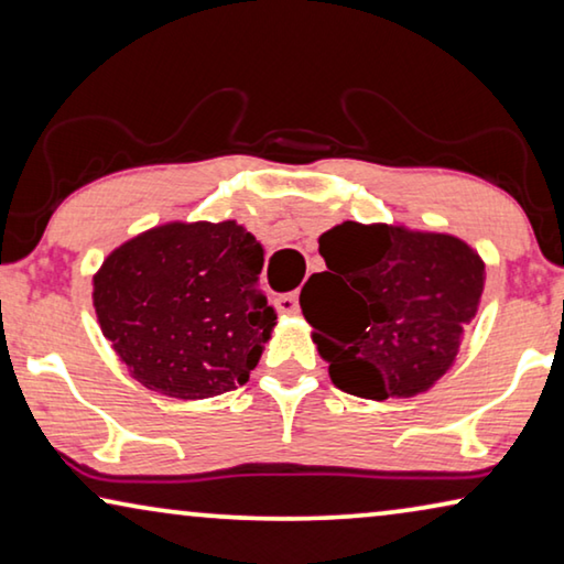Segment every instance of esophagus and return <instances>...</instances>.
I'll return each mask as SVG.
<instances>
[{
	"label": "esophagus",
	"mask_w": 564,
	"mask_h": 564,
	"mask_svg": "<svg viewBox=\"0 0 564 564\" xmlns=\"http://www.w3.org/2000/svg\"><path fill=\"white\" fill-rule=\"evenodd\" d=\"M275 306H279L281 314H299V293H283V296H279V301H275Z\"/></svg>",
	"instance_id": "34e87169"
}]
</instances>
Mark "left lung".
<instances>
[{
  "mask_svg": "<svg viewBox=\"0 0 564 564\" xmlns=\"http://www.w3.org/2000/svg\"><path fill=\"white\" fill-rule=\"evenodd\" d=\"M318 253L326 271L299 301L336 388L413 398L448 372L484 291V260L464 240L341 223L318 238Z\"/></svg>",
  "mask_w": 564,
  "mask_h": 564,
  "instance_id": "obj_1",
  "label": "left lung"
}]
</instances>
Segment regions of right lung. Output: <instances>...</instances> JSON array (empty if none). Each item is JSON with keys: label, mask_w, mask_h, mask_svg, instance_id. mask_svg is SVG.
Listing matches in <instances>:
<instances>
[{"label": "right lung", "mask_w": 564, "mask_h": 564, "mask_svg": "<svg viewBox=\"0 0 564 564\" xmlns=\"http://www.w3.org/2000/svg\"><path fill=\"white\" fill-rule=\"evenodd\" d=\"M263 248L228 223H170L123 242L94 279L100 332L144 388L202 400L248 382L275 324Z\"/></svg>", "instance_id": "right-lung-1"}]
</instances>
